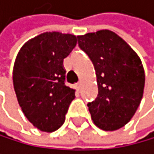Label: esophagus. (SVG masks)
Returning <instances> with one entry per match:
<instances>
[{
  "mask_svg": "<svg viewBox=\"0 0 154 154\" xmlns=\"http://www.w3.org/2000/svg\"><path fill=\"white\" fill-rule=\"evenodd\" d=\"M81 85H82L81 82H78V83L76 84V85H75V88H76V90H77V91H80V89H81Z\"/></svg>",
  "mask_w": 154,
  "mask_h": 154,
  "instance_id": "obj_1",
  "label": "esophagus"
}]
</instances>
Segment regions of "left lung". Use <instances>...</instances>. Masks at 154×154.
I'll return each instance as SVG.
<instances>
[{"instance_id": "obj_1", "label": "left lung", "mask_w": 154, "mask_h": 154, "mask_svg": "<svg viewBox=\"0 0 154 154\" xmlns=\"http://www.w3.org/2000/svg\"><path fill=\"white\" fill-rule=\"evenodd\" d=\"M77 38L96 74L98 94L88 103L92 121L102 130H117L130 121L140 105L145 87L143 64L131 47L111 31Z\"/></svg>"}]
</instances>
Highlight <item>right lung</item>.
Instances as JSON below:
<instances>
[{"mask_svg": "<svg viewBox=\"0 0 154 154\" xmlns=\"http://www.w3.org/2000/svg\"><path fill=\"white\" fill-rule=\"evenodd\" d=\"M77 36L52 32L29 40L20 49L13 67V86L24 115L41 131L63 125L75 91L65 85L63 59Z\"/></svg>", "mask_w": 154, "mask_h": 154, "instance_id": "right-lung-1", "label": "right lung"}]
</instances>
